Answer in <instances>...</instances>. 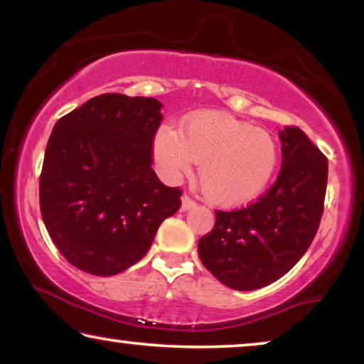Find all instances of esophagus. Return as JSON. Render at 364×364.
Instances as JSON below:
<instances>
[{
	"label": "esophagus",
	"mask_w": 364,
	"mask_h": 364,
	"mask_svg": "<svg viewBox=\"0 0 364 364\" xmlns=\"http://www.w3.org/2000/svg\"><path fill=\"white\" fill-rule=\"evenodd\" d=\"M193 207H196V202H193L192 198L188 197V196H183V197H182V205H181L182 210H183V212L191 210V208H193Z\"/></svg>",
	"instance_id": "1"
}]
</instances>
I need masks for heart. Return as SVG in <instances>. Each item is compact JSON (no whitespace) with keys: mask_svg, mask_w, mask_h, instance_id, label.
Instances as JSON below:
<instances>
[{"mask_svg":"<svg viewBox=\"0 0 364 364\" xmlns=\"http://www.w3.org/2000/svg\"><path fill=\"white\" fill-rule=\"evenodd\" d=\"M154 161L167 181L177 182L200 162L202 193L213 205L233 208L255 202L270 186L280 164V147L270 132L227 112L187 116L181 132L159 129Z\"/></svg>","mask_w":364,"mask_h":364,"instance_id":"1","label":"heart"}]
</instances>
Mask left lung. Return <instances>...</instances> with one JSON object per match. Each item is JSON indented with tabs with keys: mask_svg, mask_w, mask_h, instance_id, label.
Returning a JSON list of instances; mask_svg holds the SVG:
<instances>
[{
	"mask_svg": "<svg viewBox=\"0 0 364 364\" xmlns=\"http://www.w3.org/2000/svg\"><path fill=\"white\" fill-rule=\"evenodd\" d=\"M282 168L255 203L215 212L212 232L198 240L203 267L233 290L277 282L305 255L325 202L328 161L298 127L280 131Z\"/></svg>",
	"mask_w": 364,
	"mask_h": 364,
	"instance_id": "left-lung-1",
	"label": "left lung"
}]
</instances>
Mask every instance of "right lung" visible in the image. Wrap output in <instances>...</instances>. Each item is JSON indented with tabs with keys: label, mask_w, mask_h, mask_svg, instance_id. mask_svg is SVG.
Returning a JSON list of instances; mask_svg holds the SVG:
<instances>
[{
	"label": "right lung",
	"mask_w": 364,
	"mask_h": 364,
	"mask_svg": "<svg viewBox=\"0 0 364 364\" xmlns=\"http://www.w3.org/2000/svg\"><path fill=\"white\" fill-rule=\"evenodd\" d=\"M162 104L101 94L59 119L39 178L49 237L79 270L111 277L137 263L161 223L181 208V188L152 168Z\"/></svg>",
	"instance_id": "obj_1"
}]
</instances>
